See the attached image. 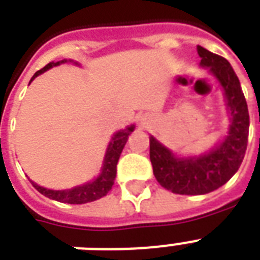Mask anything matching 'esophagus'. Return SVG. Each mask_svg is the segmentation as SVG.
Segmentation results:
<instances>
[{
    "label": "esophagus",
    "mask_w": 260,
    "mask_h": 260,
    "mask_svg": "<svg viewBox=\"0 0 260 260\" xmlns=\"http://www.w3.org/2000/svg\"><path fill=\"white\" fill-rule=\"evenodd\" d=\"M139 124L142 126H147L148 124H150V120H148V117H144V116H142V117L139 118Z\"/></svg>",
    "instance_id": "esophagus-1"
}]
</instances>
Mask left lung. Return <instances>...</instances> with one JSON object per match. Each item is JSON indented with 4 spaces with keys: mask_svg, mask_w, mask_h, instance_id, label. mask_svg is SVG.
<instances>
[{
    "mask_svg": "<svg viewBox=\"0 0 260 260\" xmlns=\"http://www.w3.org/2000/svg\"><path fill=\"white\" fill-rule=\"evenodd\" d=\"M200 66L220 85L230 126L210 150L198 155H177L150 135V159L156 181L175 194L200 196L221 187L242 165L248 142L250 114L238 75L222 56L198 46Z\"/></svg>",
    "mask_w": 260,
    "mask_h": 260,
    "instance_id": "left-lung-1",
    "label": "left lung"
}]
</instances>
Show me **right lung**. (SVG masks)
Here are the masks:
<instances>
[{"mask_svg": "<svg viewBox=\"0 0 260 260\" xmlns=\"http://www.w3.org/2000/svg\"><path fill=\"white\" fill-rule=\"evenodd\" d=\"M63 63H73L75 66H79L78 62H74L71 59H63L59 62H51L48 63L46 67H43L42 70H39L35 73V75L30 78L29 83L34 81L36 77L42 75L43 73H46L52 67L60 66ZM135 131V125L125 126V129H120L117 132H114L112 139H110L109 144L106 147L105 156L102 160L101 170L98 173L97 177H94L91 181L85 182L82 185L74 186L71 189H63V190H54V189H47L43 186L38 185L36 182H32V185L39 193H42L43 196H46L50 200H55V201L64 202V204H87V202H93L95 200H100L104 196L109 193V190L112 189V186L116 179V173H117V162L120 155L122 152V148L125 146L128 136Z\"/></svg>", "mask_w": 260, "mask_h": 260, "instance_id": "1", "label": "right lung"}]
</instances>
